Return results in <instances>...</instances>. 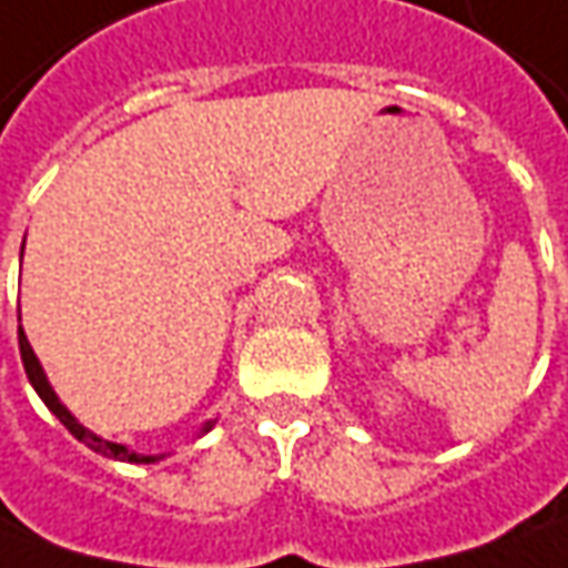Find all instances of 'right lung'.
<instances>
[{"instance_id":"right-lung-1","label":"right lung","mask_w":568,"mask_h":568,"mask_svg":"<svg viewBox=\"0 0 568 568\" xmlns=\"http://www.w3.org/2000/svg\"><path fill=\"white\" fill-rule=\"evenodd\" d=\"M18 347H21V363H24V373H28V379H31L33 392L43 398V404L53 410L55 417H59V424L65 426L72 436H75L78 443H84L88 448H94V452H100V455H106V458H116V462H132V465H151V462H161L164 455H139V452H132L129 446H122V443H110V439H100L98 433H91L88 426H81L75 420V414L65 407V404L59 402V395L53 392V385H50V379H47V373H43V366H40V361H37V354H33L31 341H28V335L21 332V325H18ZM211 420H207L205 426H202V433H207L211 429Z\"/></svg>"}]
</instances>
